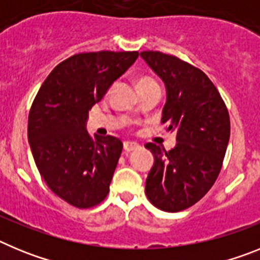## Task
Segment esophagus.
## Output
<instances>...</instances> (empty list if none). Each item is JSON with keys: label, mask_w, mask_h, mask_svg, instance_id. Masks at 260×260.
Returning a JSON list of instances; mask_svg holds the SVG:
<instances>
[{"label": "esophagus", "mask_w": 260, "mask_h": 260, "mask_svg": "<svg viewBox=\"0 0 260 260\" xmlns=\"http://www.w3.org/2000/svg\"><path fill=\"white\" fill-rule=\"evenodd\" d=\"M139 148V144L135 143V142H125L123 143V150L127 151V152H132V151H135Z\"/></svg>", "instance_id": "obj_1"}]
</instances>
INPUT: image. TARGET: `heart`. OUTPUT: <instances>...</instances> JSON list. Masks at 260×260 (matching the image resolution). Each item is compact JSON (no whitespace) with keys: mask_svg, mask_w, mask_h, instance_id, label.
I'll use <instances>...</instances> for the list:
<instances>
[{"mask_svg":"<svg viewBox=\"0 0 260 260\" xmlns=\"http://www.w3.org/2000/svg\"><path fill=\"white\" fill-rule=\"evenodd\" d=\"M152 83H156V82L152 79V78H150V77H142V78H139V79H138L137 86L138 87H143V86H148V84H152Z\"/></svg>","mask_w":260,"mask_h":260,"instance_id":"1","label":"heart"}]
</instances>
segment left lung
<instances>
[{
    "instance_id": "1",
    "label": "left lung",
    "mask_w": 260,
    "mask_h": 260,
    "mask_svg": "<svg viewBox=\"0 0 260 260\" xmlns=\"http://www.w3.org/2000/svg\"><path fill=\"white\" fill-rule=\"evenodd\" d=\"M141 57L164 82L161 122L177 134V144L169 151L146 144L155 157L146 194L158 210L178 212L201 201L219 176L231 137L228 109L199 69L161 52L146 50Z\"/></svg>"
}]
</instances>
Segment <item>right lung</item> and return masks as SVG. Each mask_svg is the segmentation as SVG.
Instances as JSON below:
<instances>
[{
	"label": "right lung",
	"mask_w": 260,
	"mask_h": 260,
	"mask_svg": "<svg viewBox=\"0 0 260 260\" xmlns=\"http://www.w3.org/2000/svg\"><path fill=\"white\" fill-rule=\"evenodd\" d=\"M138 52L80 53L53 69L28 116V143L49 189L78 208L105 199L122 152L114 137H89L88 110L138 58Z\"/></svg>",
	"instance_id": "obj_1"
}]
</instances>
